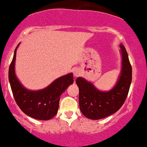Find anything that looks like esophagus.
Here are the masks:
<instances>
[{
  "label": "esophagus",
  "mask_w": 147,
  "mask_h": 147,
  "mask_svg": "<svg viewBox=\"0 0 147 147\" xmlns=\"http://www.w3.org/2000/svg\"><path fill=\"white\" fill-rule=\"evenodd\" d=\"M81 74V71H80V69H76L74 71V77H76V78L79 76Z\"/></svg>",
  "instance_id": "1"
}]
</instances>
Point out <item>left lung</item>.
Wrapping results in <instances>:
<instances>
[{
	"instance_id": "1",
	"label": "left lung",
	"mask_w": 147,
	"mask_h": 147,
	"mask_svg": "<svg viewBox=\"0 0 147 147\" xmlns=\"http://www.w3.org/2000/svg\"><path fill=\"white\" fill-rule=\"evenodd\" d=\"M122 68L116 85L109 91H100L92 83L78 77L79 106L87 118L100 119L115 113L122 106L129 93L131 82V66L125 47L120 45Z\"/></svg>"
}]
</instances>
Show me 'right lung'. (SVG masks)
<instances>
[{"instance_id": "obj_1", "label": "right lung", "mask_w": 147, "mask_h": 147, "mask_svg": "<svg viewBox=\"0 0 147 147\" xmlns=\"http://www.w3.org/2000/svg\"><path fill=\"white\" fill-rule=\"evenodd\" d=\"M9 67L8 78L16 103L25 114L40 120H48L57 115L60 96L69 85L74 83L73 74L59 77L45 88L30 90L25 88L16 77L15 73L16 51Z\"/></svg>"}]
</instances>
